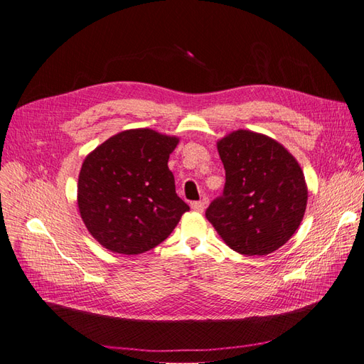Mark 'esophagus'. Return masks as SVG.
Returning <instances> with one entry per match:
<instances>
[{
  "label": "esophagus",
  "instance_id": "1",
  "mask_svg": "<svg viewBox=\"0 0 364 364\" xmlns=\"http://www.w3.org/2000/svg\"><path fill=\"white\" fill-rule=\"evenodd\" d=\"M191 208L196 210V213H203V210H205V203H203V201H193V203H191Z\"/></svg>",
  "mask_w": 364,
  "mask_h": 364
}]
</instances>
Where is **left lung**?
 I'll use <instances>...</instances> for the list:
<instances>
[{"instance_id": "obj_1", "label": "left lung", "mask_w": 364, "mask_h": 364, "mask_svg": "<svg viewBox=\"0 0 364 364\" xmlns=\"http://www.w3.org/2000/svg\"><path fill=\"white\" fill-rule=\"evenodd\" d=\"M217 149L226 183L206 218L240 255L265 256L281 248L306 213L309 192L301 166L282 144L250 130L226 134Z\"/></svg>"}]
</instances>
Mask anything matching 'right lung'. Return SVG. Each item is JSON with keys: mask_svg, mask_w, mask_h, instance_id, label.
<instances>
[{"mask_svg": "<svg viewBox=\"0 0 364 364\" xmlns=\"http://www.w3.org/2000/svg\"><path fill=\"white\" fill-rule=\"evenodd\" d=\"M178 141L150 129L125 130L85 158L77 183L79 213L104 248L141 255L166 240L188 213L167 166Z\"/></svg>", "mask_w": 364, "mask_h": 364, "instance_id": "right-lung-1", "label": "right lung"}]
</instances>
